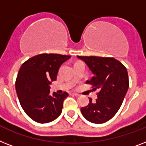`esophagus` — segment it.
<instances>
[{"label":"esophagus","mask_w":146,"mask_h":146,"mask_svg":"<svg viewBox=\"0 0 146 146\" xmlns=\"http://www.w3.org/2000/svg\"><path fill=\"white\" fill-rule=\"evenodd\" d=\"M72 95H73V96H76V97H78V96H79L78 94H72Z\"/></svg>","instance_id":"obj_1"}]
</instances>
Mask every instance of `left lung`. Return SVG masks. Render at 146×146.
Here are the masks:
<instances>
[{"mask_svg":"<svg viewBox=\"0 0 146 146\" xmlns=\"http://www.w3.org/2000/svg\"><path fill=\"white\" fill-rule=\"evenodd\" d=\"M83 60L94 76L87 84L99 89L96 101L90 98L86 107L81 108L89 122L101 124L110 120L119 111L129 87L128 71L120 62L112 57L77 56Z\"/></svg>","mask_w":146,"mask_h":146,"instance_id":"1","label":"left lung"}]
</instances>
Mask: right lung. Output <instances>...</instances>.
<instances>
[{"label":"right lung","instance_id":"add662e5","mask_svg":"<svg viewBox=\"0 0 146 146\" xmlns=\"http://www.w3.org/2000/svg\"><path fill=\"white\" fill-rule=\"evenodd\" d=\"M70 56L43 53L22 64L15 81V89L24 112L39 123H47L61 114L68 94H50L49 84L56 80L62 64Z\"/></svg>","mask_w":146,"mask_h":146}]
</instances>
